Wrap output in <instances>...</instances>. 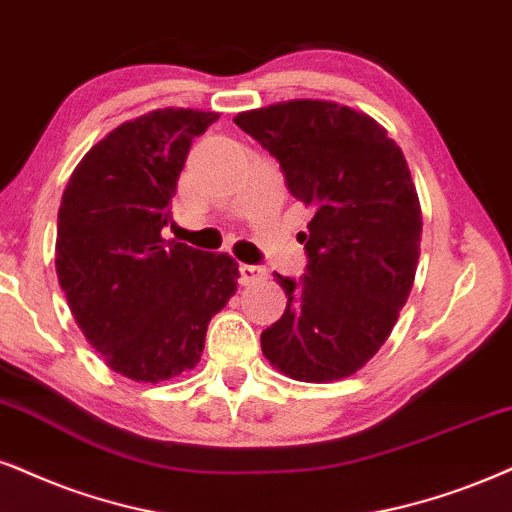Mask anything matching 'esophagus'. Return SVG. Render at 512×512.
Instances as JSON below:
<instances>
[{
  "label": "esophagus",
  "instance_id": "34e87169",
  "mask_svg": "<svg viewBox=\"0 0 512 512\" xmlns=\"http://www.w3.org/2000/svg\"><path fill=\"white\" fill-rule=\"evenodd\" d=\"M238 271H241V276H238L241 286H255V283L267 281V269L255 267V264H241Z\"/></svg>",
  "mask_w": 512,
  "mask_h": 512
}]
</instances>
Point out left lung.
<instances>
[{"mask_svg": "<svg viewBox=\"0 0 512 512\" xmlns=\"http://www.w3.org/2000/svg\"><path fill=\"white\" fill-rule=\"evenodd\" d=\"M234 122L314 208L304 276L274 274L288 304L262 331L264 357L304 383L347 378L390 338L416 278L423 215L404 153L373 118L333 101L274 103Z\"/></svg>", "mask_w": 512, "mask_h": 512, "instance_id": "obj_1", "label": "left lung"}]
</instances>
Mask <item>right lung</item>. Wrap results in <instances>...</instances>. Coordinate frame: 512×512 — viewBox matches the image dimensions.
<instances>
[{
	"label": "right lung",
	"mask_w": 512,
	"mask_h": 512,
	"mask_svg": "<svg viewBox=\"0 0 512 512\" xmlns=\"http://www.w3.org/2000/svg\"><path fill=\"white\" fill-rule=\"evenodd\" d=\"M219 113L158 108L89 148L58 208L56 274L77 326L115 373L160 383L191 371L236 293L224 252L165 241L191 141Z\"/></svg>",
	"instance_id": "add662e5"
}]
</instances>
